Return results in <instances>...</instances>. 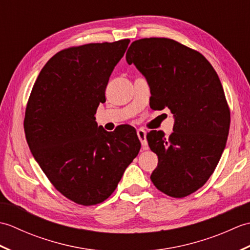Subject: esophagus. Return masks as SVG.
<instances>
[{
	"instance_id": "esophagus-1",
	"label": "esophagus",
	"mask_w": 250,
	"mask_h": 250,
	"mask_svg": "<svg viewBox=\"0 0 250 250\" xmlns=\"http://www.w3.org/2000/svg\"><path fill=\"white\" fill-rule=\"evenodd\" d=\"M137 136H139V139L142 143V146H143V149H148V143L146 140V131L144 129H137Z\"/></svg>"
}]
</instances>
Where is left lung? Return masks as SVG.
I'll use <instances>...</instances> for the list:
<instances>
[{
	"instance_id": "8db88e82",
	"label": "left lung",
	"mask_w": 250,
	"mask_h": 250,
	"mask_svg": "<svg viewBox=\"0 0 250 250\" xmlns=\"http://www.w3.org/2000/svg\"><path fill=\"white\" fill-rule=\"evenodd\" d=\"M149 83L150 107L168 108L174 132L147 133L158 167L150 179L161 192L184 198L208 180L224 152L230 108L214 67L199 51L166 37L137 40L125 55Z\"/></svg>"
}]
</instances>
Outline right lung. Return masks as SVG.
I'll return each mask as SVG.
<instances>
[{
    "label": "right lung",
    "instance_id": "1",
    "mask_svg": "<svg viewBox=\"0 0 250 250\" xmlns=\"http://www.w3.org/2000/svg\"><path fill=\"white\" fill-rule=\"evenodd\" d=\"M130 40L63 49L42 68L26 104L24 132L32 155L54 187L77 204L102 203L139 155L134 128L98 126L95 113Z\"/></svg>",
    "mask_w": 250,
    "mask_h": 250
}]
</instances>
